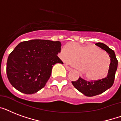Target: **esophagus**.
Instances as JSON below:
<instances>
[{"label": "esophagus", "instance_id": "obj_1", "mask_svg": "<svg viewBox=\"0 0 121 121\" xmlns=\"http://www.w3.org/2000/svg\"><path fill=\"white\" fill-rule=\"evenodd\" d=\"M65 68H66V70H68V71H69V70H72V68H70V66H68V65H65Z\"/></svg>", "mask_w": 121, "mask_h": 121}]
</instances>
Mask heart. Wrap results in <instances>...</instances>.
I'll return each mask as SVG.
<instances>
[{"instance_id": "heart-1", "label": "heart", "mask_w": 121, "mask_h": 121, "mask_svg": "<svg viewBox=\"0 0 121 121\" xmlns=\"http://www.w3.org/2000/svg\"><path fill=\"white\" fill-rule=\"evenodd\" d=\"M61 57L66 61L77 62L80 60L81 73L89 80L104 77L111 65L109 55L93 44L73 46L68 44L61 50Z\"/></svg>"}]
</instances>
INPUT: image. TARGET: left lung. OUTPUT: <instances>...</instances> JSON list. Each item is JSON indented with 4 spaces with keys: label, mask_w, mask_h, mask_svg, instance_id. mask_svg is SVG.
I'll use <instances>...</instances> for the list:
<instances>
[{
    "label": "left lung",
    "mask_w": 121,
    "mask_h": 121,
    "mask_svg": "<svg viewBox=\"0 0 121 121\" xmlns=\"http://www.w3.org/2000/svg\"><path fill=\"white\" fill-rule=\"evenodd\" d=\"M95 44L109 54L111 58V65L107 77L102 79L86 81L80 77L77 81L72 82L75 88L87 97H93L102 94L112 86L118 64V61L112 49L102 43H97Z\"/></svg>",
    "instance_id": "obj_1"
}]
</instances>
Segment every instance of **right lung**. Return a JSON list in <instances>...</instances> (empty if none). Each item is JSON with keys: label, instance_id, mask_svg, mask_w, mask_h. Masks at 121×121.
I'll return each mask as SVG.
<instances>
[{"label": "right lung", "instance_id": "1", "mask_svg": "<svg viewBox=\"0 0 121 121\" xmlns=\"http://www.w3.org/2000/svg\"><path fill=\"white\" fill-rule=\"evenodd\" d=\"M61 43L33 39L20 43L9 55L7 75L10 84L26 94L36 93L45 86L53 65L63 64L57 55Z\"/></svg>", "mask_w": 121, "mask_h": 121}]
</instances>
